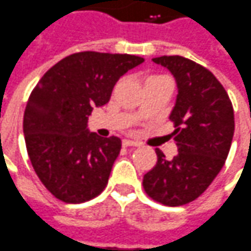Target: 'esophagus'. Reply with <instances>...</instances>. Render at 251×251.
<instances>
[{
  "mask_svg": "<svg viewBox=\"0 0 251 251\" xmlns=\"http://www.w3.org/2000/svg\"><path fill=\"white\" fill-rule=\"evenodd\" d=\"M123 145L124 146H138L139 145V142L134 141V139H124V141H123Z\"/></svg>",
  "mask_w": 251,
  "mask_h": 251,
  "instance_id": "1",
  "label": "esophagus"
}]
</instances>
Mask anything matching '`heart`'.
Here are the masks:
<instances>
[{"mask_svg": "<svg viewBox=\"0 0 251 251\" xmlns=\"http://www.w3.org/2000/svg\"><path fill=\"white\" fill-rule=\"evenodd\" d=\"M156 77H161V75H151V77H148L146 80H151V78H156ZM145 80V81H146Z\"/></svg>", "mask_w": 251, "mask_h": 251, "instance_id": "heart-1", "label": "heart"}]
</instances>
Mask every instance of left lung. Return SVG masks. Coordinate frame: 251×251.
Masks as SVG:
<instances>
[{
  "mask_svg": "<svg viewBox=\"0 0 251 251\" xmlns=\"http://www.w3.org/2000/svg\"><path fill=\"white\" fill-rule=\"evenodd\" d=\"M154 63L174 75L178 95L170 120L178 154L157 161L144 176L149 198L164 206H182L198 199L221 171L231 149L235 120L232 102L210 70L184 56H160Z\"/></svg>",
  "mask_w": 251,
  "mask_h": 251,
  "instance_id": "left-lung-1",
  "label": "left lung"
}]
</instances>
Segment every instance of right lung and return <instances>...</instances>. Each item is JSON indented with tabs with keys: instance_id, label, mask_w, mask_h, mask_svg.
Wrapping results in <instances>:
<instances>
[{
	"instance_id": "obj_1",
	"label": "right lung",
	"mask_w": 251,
	"mask_h": 251,
	"mask_svg": "<svg viewBox=\"0 0 251 251\" xmlns=\"http://www.w3.org/2000/svg\"><path fill=\"white\" fill-rule=\"evenodd\" d=\"M144 58L77 52L59 60L28 97L23 117L27 154L35 174L65 203H84L106 188L122 141L88 132L94 107L106 105L119 78Z\"/></svg>"
}]
</instances>
